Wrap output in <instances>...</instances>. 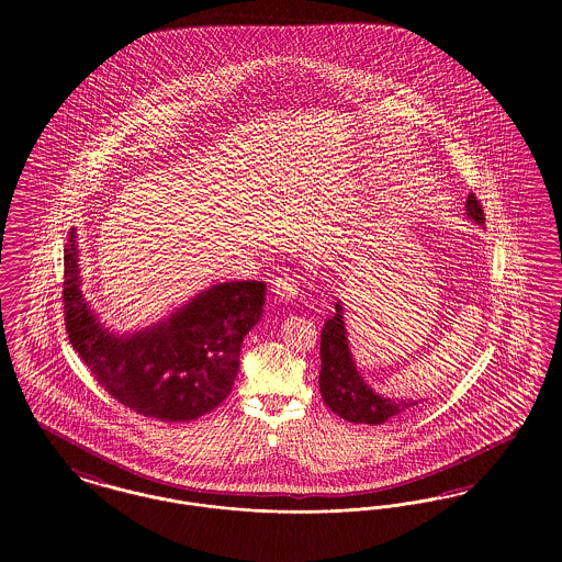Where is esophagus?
<instances>
[{"label": "esophagus", "instance_id": "esophagus-1", "mask_svg": "<svg viewBox=\"0 0 562 562\" xmlns=\"http://www.w3.org/2000/svg\"><path fill=\"white\" fill-rule=\"evenodd\" d=\"M271 291H273V294H276L280 301L289 303V301H293L296 293H299V282H296V278L291 276V273H282V276H278V278L273 280Z\"/></svg>", "mask_w": 562, "mask_h": 562}]
</instances>
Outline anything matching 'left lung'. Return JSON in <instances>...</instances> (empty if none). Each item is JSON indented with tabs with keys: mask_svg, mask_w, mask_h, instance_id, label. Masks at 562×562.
I'll use <instances>...</instances> for the list:
<instances>
[{
	"mask_svg": "<svg viewBox=\"0 0 562 562\" xmlns=\"http://www.w3.org/2000/svg\"><path fill=\"white\" fill-rule=\"evenodd\" d=\"M468 216L484 225V213L481 202L474 193L468 195L465 204ZM321 392L326 406L339 417L351 424H385L390 417L415 406V401H394L374 394L364 383V379L356 371L353 358L349 353L348 333L344 322V307L335 303V314L324 322L321 335Z\"/></svg>",
	"mask_w": 562,
	"mask_h": 562,
	"instance_id": "obj_1",
	"label": "left lung"
}]
</instances>
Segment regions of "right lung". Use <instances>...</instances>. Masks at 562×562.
<instances>
[{
  "label": "right lung",
  "instance_id": "1",
  "mask_svg": "<svg viewBox=\"0 0 562 562\" xmlns=\"http://www.w3.org/2000/svg\"><path fill=\"white\" fill-rule=\"evenodd\" d=\"M76 229L65 244L63 305L69 344L111 398L158 422H191L225 401L240 348L261 321L266 282H225L168 321L117 337L97 321L80 289Z\"/></svg>",
  "mask_w": 562,
  "mask_h": 562
}]
</instances>
